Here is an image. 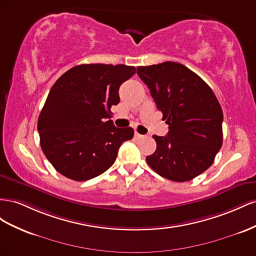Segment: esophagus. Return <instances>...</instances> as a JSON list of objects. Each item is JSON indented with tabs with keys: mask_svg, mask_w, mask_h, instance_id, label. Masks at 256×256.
<instances>
[{
	"mask_svg": "<svg viewBox=\"0 0 256 256\" xmlns=\"http://www.w3.org/2000/svg\"><path fill=\"white\" fill-rule=\"evenodd\" d=\"M135 138L136 140H142V138H144V137H146L144 135H142V134H140V133H137V132H135Z\"/></svg>",
	"mask_w": 256,
	"mask_h": 256,
	"instance_id": "34e87169",
	"label": "esophagus"
}]
</instances>
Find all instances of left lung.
I'll list each match as a JSON object with an SVG mask.
<instances>
[{"label": "left lung", "instance_id": "1", "mask_svg": "<svg viewBox=\"0 0 256 256\" xmlns=\"http://www.w3.org/2000/svg\"><path fill=\"white\" fill-rule=\"evenodd\" d=\"M137 74L170 126L166 136L153 135L156 150L146 160L166 179L192 180L212 165L222 147L220 103L211 88L180 63L138 66Z\"/></svg>", "mask_w": 256, "mask_h": 256}]
</instances>
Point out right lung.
<instances>
[{
    "label": "right lung",
    "instance_id": "obj_1",
    "mask_svg": "<svg viewBox=\"0 0 256 256\" xmlns=\"http://www.w3.org/2000/svg\"><path fill=\"white\" fill-rule=\"evenodd\" d=\"M136 72L118 64H82L56 80L38 116L40 147L56 172L75 181L100 176L110 167L132 128L114 126L109 112L119 88Z\"/></svg>",
    "mask_w": 256,
    "mask_h": 256
}]
</instances>
